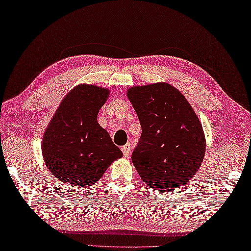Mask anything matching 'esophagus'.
Instances as JSON below:
<instances>
[{"label": "esophagus", "instance_id": "34e87169", "mask_svg": "<svg viewBox=\"0 0 251 251\" xmlns=\"http://www.w3.org/2000/svg\"><path fill=\"white\" fill-rule=\"evenodd\" d=\"M130 149H131V145L128 143V144H126L125 146H123L122 147V151H123V154H124L125 157H127L129 154V152H130Z\"/></svg>", "mask_w": 251, "mask_h": 251}]
</instances>
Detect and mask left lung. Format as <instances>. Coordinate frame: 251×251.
Here are the masks:
<instances>
[{
  "instance_id": "obj_1",
  "label": "left lung",
  "mask_w": 251,
  "mask_h": 251,
  "mask_svg": "<svg viewBox=\"0 0 251 251\" xmlns=\"http://www.w3.org/2000/svg\"><path fill=\"white\" fill-rule=\"evenodd\" d=\"M141 136L131 154L146 184L170 192L191 180L202 165L205 136L197 114L179 90L165 82L127 90Z\"/></svg>"
}]
</instances>
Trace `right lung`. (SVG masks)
<instances>
[{
  "instance_id": "add662e5",
  "label": "right lung",
  "mask_w": 251,
  "mask_h": 251,
  "mask_svg": "<svg viewBox=\"0 0 251 251\" xmlns=\"http://www.w3.org/2000/svg\"><path fill=\"white\" fill-rule=\"evenodd\" d=\"M110 90L91 84L76 85L62 100L45 131V163L66 186L90 188L101 179L123 152L98 123V114Z\"/></svg>"
}]
</instances>
